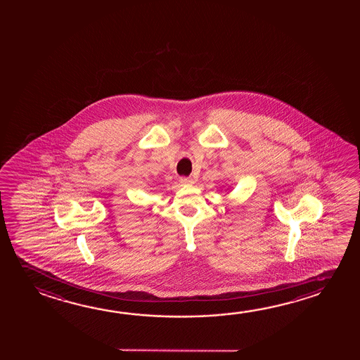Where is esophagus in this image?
Returning <instances> with one entry per match:
<instances>
[{
  "instance_id": "1",
  "label": "esophagus",
  "mask_w": 360,
  "mask_h": 360,
  "mask_svg": "<svg viewBox=\"0 0 360 360\" xmlns=\"http://www.w3.org/2000/svg\"><path fill=\"white\" fill-rule=\"evenodd\" d=\"M179 182L182 183V184H192L193 181H192V178L181 177L179 178Z\"/></svg>"
}]
</instances>
